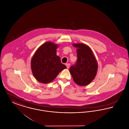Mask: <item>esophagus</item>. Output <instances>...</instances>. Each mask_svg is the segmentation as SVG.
Listing matches in <instances>:
<instances>
[{
	"instance_id": "esophagus-1",
	"label": "esophagus",
	"mask_w": 129,
	"mask_h": 129,
	"mask_svg": "<svg viewBox=\"0 0 129 129\" xmlns=\"http://www.w3.org/2000/svg\"><path fill=\"white\" fill-rule=\"evenodd\" d=\"M70 64L69 63H66V66H67V68L68 69H69V67H70Z\"/></svg>"
}]
</instances>
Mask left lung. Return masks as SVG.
<instances>
[{
	"label": "left lung",
	"mask_w": 129,
	"mask_h": 129,
	"mask_svg": "<svg viewBox=\"0 0 129 129\" xmlns=\"http://www.w3.org/2000/svg\"><path fill=\"white\" fill-rule=\"evenodd\" d=\"M77 47V59L70 68L74 82L77 85H88L95 77L98 69L97 60L91 49L83 43L74 44Z\"/></svg>",
	"instance_id": "left-lung-1"
}]
</instances>
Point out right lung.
Masks as SVG:
<instances>
[{
  "label": "right lung",
  "mask_w": 129,
  "mask_h": 129,
  "mask_svg": "<svg viewBox=\"0 0 129 129\" xmlns=\"http://www.w3.org/2000/svg\"><path fill=\"white\" fill-rule=\"evenodd\" d=\"M58 45L51 42L42 45L32 58L31 67L33 74L38 81L47 84L54 80L66 66L56 55Z\"/></svg>",
  "instance_id": "add662e5"
}]
</instances>
